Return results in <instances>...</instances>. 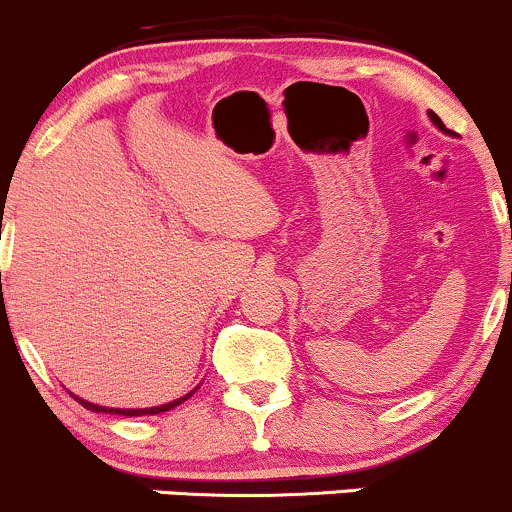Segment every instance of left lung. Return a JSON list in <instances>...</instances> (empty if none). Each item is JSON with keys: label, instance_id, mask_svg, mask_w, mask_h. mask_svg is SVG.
<instances>
[{"label": "left lung", "instance_id": "left-lung-1", "mask_svg": "<svg viewBox=\"0 0 512 512\" xmlns=\"http://www.w3.org/2000/svg\"><path fill=\"white\" fill-rule=\"evenodd\" d=\"M428 116H430V121H432V123H435V126H437V128H440V131H447V128H445V123H442V121H440V116H437V114H435V111H428Z\"/></svg>", "mask_w": 512, "mask_h": 512}]
</instances>
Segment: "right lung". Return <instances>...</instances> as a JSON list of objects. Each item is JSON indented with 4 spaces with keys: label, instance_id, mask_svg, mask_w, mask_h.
I'll list each match as a JSON object with an SVG mask.
<instances>
[{
    "label": "right lung",
    "instance_id": "right-lung-1",
    "mask_svg": "<svg viewBox=\"0 0 512 512\" xmlns=\"http://www.w3.org/2000/svg\"><path fill=\"white\" fill-rule=\"evenodd\" d=\"M192 393H194V391H192ZM192 393H187V396L177 398V401H172V403H162V406H155V408H104V406H97V403L84 401V398L75 396V393H72V398H75L77 403H82V406L87 408V411H92V413H111V415H126V418H133V415H157V413L172 411L174 406H179V403L187 401V398L192 396Z\"/></svg>",
    "mask_w": 512,
    "mask_h": 512
}]
</instances>
